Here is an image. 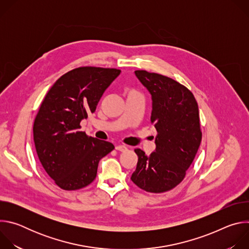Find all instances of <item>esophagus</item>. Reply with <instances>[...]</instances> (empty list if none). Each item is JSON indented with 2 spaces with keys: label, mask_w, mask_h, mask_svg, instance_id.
<instances>
[{
  "label": "esophagus",
  "mask_w": 249,
  "mask_h": 249,
  "mask_svg": "<svg viewBox=\"0 0 249 249\" xmlns=\"http://www.w3.org/2000/svg\"><path fill=\"white\" fill-rule=\"evenodd\" d=\"M115 149H116L117 151H120V152H125V151L128 150L127 146H125V145H117V146L115 147Z\"/></svg>",
  "instance_id": "1"
}]
</instances>
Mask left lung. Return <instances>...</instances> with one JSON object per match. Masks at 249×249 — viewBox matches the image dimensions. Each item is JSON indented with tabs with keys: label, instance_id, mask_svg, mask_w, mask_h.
<instances>
[{
	"label": "left lung",
	"instance_id": "8db88e82",
	"mask_svg": "<svg viewBox=\"0 0 249 249\" xmlns=\"http://www.w3.org/2000/svg\"><path fill=\"white\" fill-rule=\"evenodd\" d=\"M135 75L152 95L151 122L157 129L156 150L150 156L136 149L131 180L141 189L161 193L185 177L202 140L199 109L193 93L176 81L144 70Z\"/></svg>",
	"mask_w": 249,
	"mask_h": 249
}]
</instances>
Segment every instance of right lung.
<instances>
[{"label": "right lung", "instance_id": "right-lung-1", "mask_svg": "<svg viewBox=\"0 0 249 249\" xmlns=\"http://www.w3.org/2000/svg\"><path fill=\"white\" fill-rule=\"evenodd\" d=\"M117 69L80 67L59 78L47 92L33 124L38 159L54 182L77 190L96 177L99 160L113 144L82 132L81 121L95 111L103 92L120 75Z\"/></svg>", "mask_w": 249, "mask_h": 249}]
</instances>
